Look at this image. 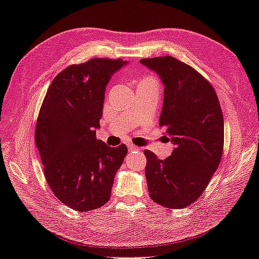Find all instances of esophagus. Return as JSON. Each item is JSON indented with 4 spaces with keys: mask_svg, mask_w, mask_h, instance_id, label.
<instances>
[{
    "mask_svg": "<svg viewBox=\"0 0 259 259\" xmlns=\"http://www.w3.org/2000/svg\"><path fill=\"white\" fill-rule=\"evenodd\" d=\"M128 149H130V151H139L140 150L139 147L134 146V145H128Z\"/></svg>",
    "mask_w": 259,
    "mask_h": 259,
    "instance_id": "34e87169",
    "label": "esophagus"
}]
</instances>
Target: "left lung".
<instances>
[{
  "mask_svg": "<svg viewBox=\"0 0 259 259\" xmlns=\"http://www.w3.org/2000/svg\"><path fill=\"white\" fill-rule=\"evenodd\" d=\"M164 86L160 125L175 146L165 160L145 150L150 198L167 208L192 204L217 169L224 148V116L213 86L171 56L140 59ZM169 140V139H168Z\"/></svg>",
  "mask_w": 259,
  "mask_h": 259,
  "instance_id": "8db88e82",
  "label": "left lung"
}]
</instances>
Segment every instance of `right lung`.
I'll list each match as a JSON object with an SVG mask.
<instances>
[{
	"instance_id": "right-lung-1",
	"label": "right lung",
	"mask_w": 259,
	"mask_h": 259,
	"mask_svg": "<svg viewBox=\"0 0 259 259\" xmlns=\"http://www.w3.org/2000/svg\"><path fill=\"white\" fill-rule=\"evenodd\" d=\"M126 60L94 58L66 68L53 80L38 113L35 144L44 175L57 199L88 213L110 199L127 148L96 138L105 92Z\"/></svg>"
}]
</instances>
